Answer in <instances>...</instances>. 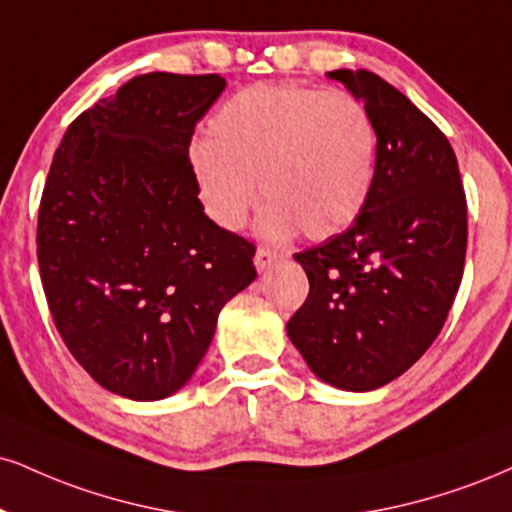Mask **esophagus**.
I'll use <instances>...</instances> for the list:
<instances>
[{
	"mask_svg": "<svg viewBox=\"0 0 512 512\" xmlns=\"http://www.w3.org/2000/svg\"><path fill=\"white\" fill-rule=\"evenodd\" d=\"M279 260H283V252H276V250H269V248H260L255 252V267L264 272V269H269L272 264H276Z\"/></svg>",
	"mask_w": 512,
	"mask_h": 512,
	"instance_id": "34e87169",
	"label": "esophagus"
}]
</instances>
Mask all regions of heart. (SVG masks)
Listing matches in <instances>:
<instances>
[{"mask_svg":"<svg viewBox=\"0 0 512 512\" xmlns=\"http://www.w3.org/2000/svg\"><path fill=\"white\" fill-rule=\"evenodd\" d=\"M202 209L238 231L260 197L269 238L303 229L324 240L365 209L377 174V128L350 92L303 85H252L209 121V140L188 150Z\"/></svg>","mask_w":512,"mask_h":512,"instance_id":"obj_1","label":"heart"}]
</instances>
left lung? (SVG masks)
I'll list each match as a JSON object with an SVG mask.
<instances>
[{
    "label": "left lung",
    "instance_id": "1",
    "mask_svg": "<svg viewBox=\"0 0 512 512\" xmlns=\"http://www.w3.org/2000/svg\"><path fill=\"white\" fill-rule=\"evenodd\" d=\"M326 76L372 116L377 174L346 231L295 255L310 295L286 331L315 377L362 393L408 372L439 336L463 279L467 202L451 143L403 92L365 69Z\"/></svg>",
    "mask_w": 512,
    "mask_h": 512
}]
</instances>
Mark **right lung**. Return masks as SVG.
<instances>
[{
    "instance_id": "right-lung-1",
    "label": "right lung",
    "mask_w": 512,
    "mask_h": 512,
    "mask_svg": "<svg viewBox=\"0 0 512 512\" xmlns=\"http://www.w3.org/2000/svg\"><path fill=\"white\" fill-rule=\"evenodd\" d=\"M226 78L145 73L95 102L54 152L38 217L49 312L78 365L131 400L174 396L221 307L255 281V245L207 217L195 123Z\"/></svg>"
}]
</instances>
